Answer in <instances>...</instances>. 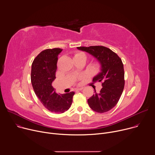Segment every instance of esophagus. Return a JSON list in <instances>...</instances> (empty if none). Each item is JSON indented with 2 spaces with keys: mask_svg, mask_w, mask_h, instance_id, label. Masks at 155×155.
<instances>
[{
  "mask_svg": "<svg viewBox=\"0 0 155 155\" xmlns=\"http://www.w3.org/2000/svg\"><path fill=\"white\" fill-rule=\"evenodd\" d=\"M83 90V87H77V88H76L75 89V91H81V90Z\"/></svg>",
  "mask_w": 155,
  "mask_h": 155,
  "instance_id": "1",
  "label": "esophagus"
}]
</instances>
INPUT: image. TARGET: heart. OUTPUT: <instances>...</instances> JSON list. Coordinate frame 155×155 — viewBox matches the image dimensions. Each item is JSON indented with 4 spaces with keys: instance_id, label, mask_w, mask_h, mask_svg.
Returning a JSON list of instances; mask_svg holds the SVG:
<instances>
[{
    "instance_id": "obj_1",
    "label": "heart",
    "mask_w": 155,
    "mask_h": 155,
    "mask_svg": "<svg viewBox=\"0 0 155 155\" xmlns=\"http://www.w3.org/2000/svg\"><path fill=\"white\" fill-rule=\"evenodd\" d=\"M78 55H84L83 53H77V54H76L75 55V56H78Z\"/></svg>"
}]
</instances>
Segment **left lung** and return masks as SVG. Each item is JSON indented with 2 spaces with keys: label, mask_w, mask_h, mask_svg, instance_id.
<instances>
[{
  "label": "left lung",
  "mask_w": 155,
  "mask_h": 155,
  "mask_svg": "<svg viewBox=\"0 0 155 155\" xmlns=\"http://www.w3.org/2000/svg\"><path fill=\"white\" fill-rule=\"evenodd\" d=\"M77 49L93 56L100 64V72L93 77L94 82L102 81L99 93L87 99L90 108L97 113H104L118 103L124 86V72L121 59L110 49L103 46L80 47Z\"/></svg>",
  "instance_id": "8db88e82"
}]
</instances>
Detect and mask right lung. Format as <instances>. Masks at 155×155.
Wrapping results in <instances>:
<instances>
[{
	"label": "right lung",
	"instance_id": "1",
	"mask_svg": "<svg viewBox=\"0 0 155 155\" xmlns=\"http://www.w3.org/2000/svg\"><path fill=\"white\" fill-rule=\"evenodd\" d=\"M61 48L42 51L34 60L31 68V83L41 104L50 112L62 114L69 109L74 91L63 94L56 93L52 86L56 78L58 56Z\"/></svg>",
	"mask_w": 155,
	"mask_h": 155
}]
</instances>
